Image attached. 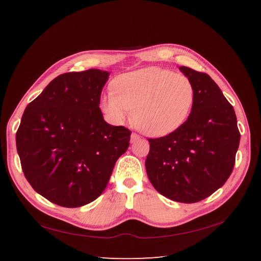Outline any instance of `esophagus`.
Segmentation results:
<instances>
[{"label": "esophagus", "instance_id": "1", "mask_svg": "<svg viewBox=\"0 0 261 261\" xmlns=\"http://www.w3.org/2000/svg\"><path fill=\"white\" fill-rule=\"evenodd\" d=\"M139 139H140V136L136 134V132H134V134L131 135V142H137Z\"/></svg>", "mask_w": 261, "mask_h": 261}]
</instances>
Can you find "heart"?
<instances>
[{"label":"heart","instance_id":"1","mask_svg":"<svg viewBox=\"0 0 261 261\" xmlns=\"http://www.w3.org/2000/svg\"><path fill=\"white\" fill-rule=\"evenodd\" d=\"M114 92L107 93L101 101L110 121L120 124L134 111V123L149 136H165L178 129L195 99V88L187 76L157 67L119 76Z\"/></svg>","mask_w":261,"mask_h":261}]
</instances>
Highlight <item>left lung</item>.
I'll use <instances>...</instances> for the list:
<instances>
[{"label": "left lung", "instance_id": "1", "mask_svg": "<svg viewBox=\"0 0 261 261\" xmlns=\"http://www.w3.org/2000/svg\"><path fill=\"white\" fill-rule=\"evenodd\" d=\"M195 99L178 129L150 142L148 178L158 193L180 203H196L228 180L236 164L240 132L234 109L218 84L201 71L181 66Z\"/></svg>", "mask_w": 261, "mask_h": 261}]
</instances>
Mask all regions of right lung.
<instances>
[{"instance_id":"right-lung-1","label":"right lung","mask_w":261,"mask_h":261,"mask_svg":"<svg viewBox=\"0 0 261 261\" xmlns=\"http://www.w3.org/2000/svg\"><path fill=\"white\" fill-rule=\"evenodd\" d=\"M108 71L59 75L28 104L16 131L27 180L54 204L80 207L101 195L131 131L111 125L99 109Z\"/></svg>"}]
</instances>
